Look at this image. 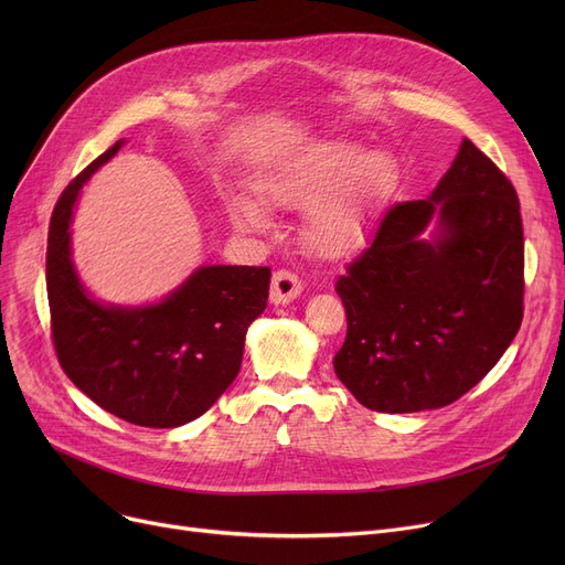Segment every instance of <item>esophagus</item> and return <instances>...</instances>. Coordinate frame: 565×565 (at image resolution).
I'll use <instances>...</instances> for the list:
<instances>
[{
	"mask_svg": "<svg viewBox=\"0 0 565 565\" xmlns=\"http://www.w3.org/2000/svg\"><path fill=\"white\" fill-rule=\"evenodd\" d=\"M305 286L302 281L290 275L288 270H279L273 275V286H270V302L275 307H281V305H290L292 300H298L302 295Z\"/></svg>",
	"mask_w": 565,
	"mask_h": 565,
	"instance_id": "34e87169",
	"label": "esophagus"
}]
</instances>
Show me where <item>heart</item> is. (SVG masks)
I'll list each match as a JSON object with an SVG mask.
<instances>
[{
    "label": "heart",
    "instance_id": "heart-1",
    "mask_svg": "<svg viewBox=\"0 0 565 565\" xmlns=\"http://www.w3.org/2000/svg\"><path fill=\"white\" fill-rule=\"evenodd\" d=\"M392 173V160L384 153L362 156V148L350 141H318L277 164L267 175L265 192L288 211L309 207L305 245L324 260H339L362 243ZM228 217L243 231H263L270 224L265 207L245 196L228 203Z\"/></svg>",
    "mask_w": 565,
    "mask_h": 565
}]
</instances>
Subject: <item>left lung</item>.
<instances>
[{
  "label": "left lung",
  "mask_w": 565,
  "mask_h": 565,
  "mask_svg": "<svg viewBox=\"0 0 565 565\" xmlns=\"http://www.w3.org/2000/svg\"><path fill=\"white\" fill-rule=\"evenodd\" d=\"M520 201L462 139L428 199L384 215L337 281L348 334L334 358L345 390L390 414L458 401L501 360L522 322Z\"/></svg>",
  "instance_id": "1"
}]
</instances>
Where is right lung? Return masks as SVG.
Here are the masks:
<instances>
[{"label": "right lung", "mask_w": 565, "mask_h": 565, "mask_svg": "<svg viewBox=\"0 0 565 565\" xmlns=\"http://www.w3.org/2000/svg\"><path fill=\"white\" fill-rule=\"evenodd\" d=\"M126 139L88 164L58 199L47 235V300L56 358L75 387L114 417L146 428L194 422L228 390L249 324L265 311L270 267L201 265L162 300L94 298L73 263L82 185Z\"/></svg>", "instance_id": "right-lung-1"}]
</instances>
